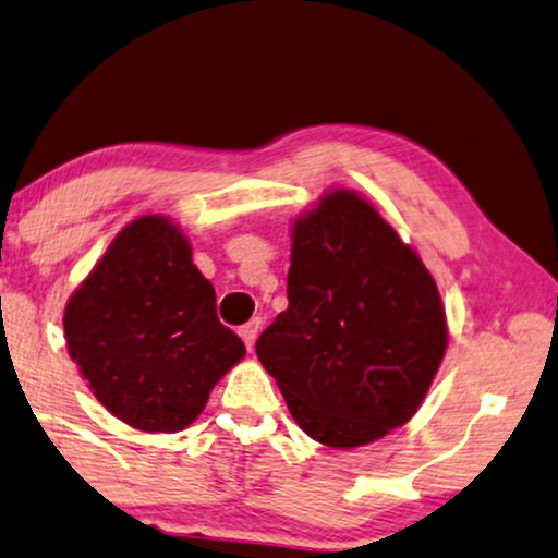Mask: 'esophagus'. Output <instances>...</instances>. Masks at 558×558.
Instances as JSON below:
<instances>
[{"instance_id":"esophagus-1","label":"esophagus","mask_w":558,"mask_h":558,"mask_svg":"<svg viewBox=\"0 0 558 558\" xmlns=\"http://www.w3.org/2000/svg\"><path fill=\"white\" fill-rule=\"evenodd\" d=\"M259 329H263V318H259V316H255V318H252V322H247L240 329V337L244 339V344H247V349L255 347V339H257Z\"/></svg>"}]
</instances>
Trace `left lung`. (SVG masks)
<instances>
[{
    "label": "left lung",
    "mask_w": 558,
    "mask_h": 558,
    "mask_svg": "<svg viewBox=\"0 0 558 558\" xmlns=\"http://www.w3.org/2000/svg\"><path fill=\"white\" fill-rule=\"evenodd\" d=\"M447 341L434 278L367 198L329 191L295 219L288 308L257 356L311 439L365 447L411 421Z\"/></svg>",
    "instance_id": "left-lung-1"
}]
</instances>
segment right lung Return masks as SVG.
Masks as SVG:
<instances>
[{"mask_svg": "<svg viewBox=\"0 0 558 558\" xmlns=\"http://www.w3.org/2000/svg\"><path fill=\"white\" fill-rule=\"evenodd\" d=\"M65 347L94 398L147 434L198 418L214 385L244 356L217 316V293L173 221H130L65 303Z\"/></svg>", "mask_w": 558, "mask_h": 558, "instance_id": "right-lung-1", "label": "right lung"}]
</instances>
